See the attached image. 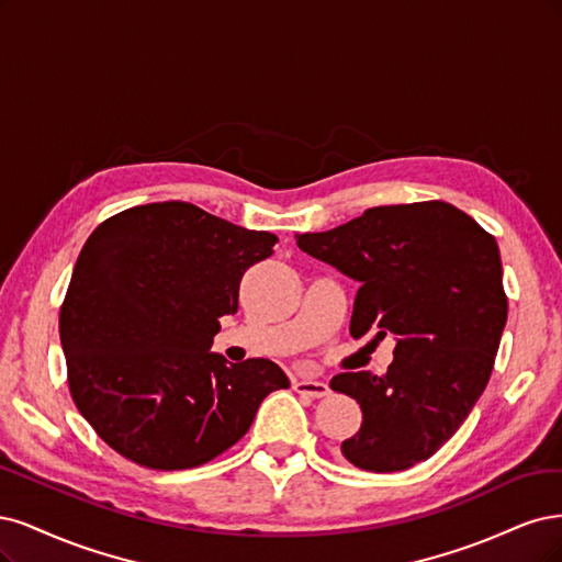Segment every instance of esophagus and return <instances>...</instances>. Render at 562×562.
Returning <instances> with one entry per match:
<instances>
[{"mask_svg":"<svg viewBox=\"0 0 562 562\" xmlns=\"http://www.w3.org/2000/svg\"><path fill=\"white\" fill-rule=\"evenodd\" d=\"M294 390H296L299 394L315 396V400H319V396H327V394H329V385L324 383V380H313V378H299V380H294Z\"/></svg>","mask_w":562,"mask_h":562,"instance_id":"1","label":"esophagus"}]
</instances>
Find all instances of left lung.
Masks as SVG:
<instances>
[{"label": "left lung", "instance_id": "obj_1", "mask_svg": "<svg viewBox=\"0 0 562 562\" xmlns=\"http://www.w3.org/2000/svg\"><path fill=\"white\" fill-rule=\"evenodd\" d=\"M296 245L359 282L350 334L394 336L383 375L350 371L331 390L357 400L361 427L340 443L364 472H402L431 458L472 413L506 324L499 247L443 201L380 205Z\"/></svg>", "mask_w": 562, "mask_h": 562}]
</instances>
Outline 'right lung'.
Instances as JSON below:
<instances>
[{"label": "right lung", "instance_id": "1", "mask_svg": "<svg viewBox=\"0 0 562 562\" xmlns=\"http://www.w3.org/2000/svg\"><path fill=\"white\" fill-rule=\"evenodd\" d=\"M276 243L182 201L123 210L90 233L60 342L71 400L106 446L162 472L205 464L289 387L276 361L210 352L245 270Z\"/></svg>", "mask_w": 562, "mask_h": 562}]
</instances>
